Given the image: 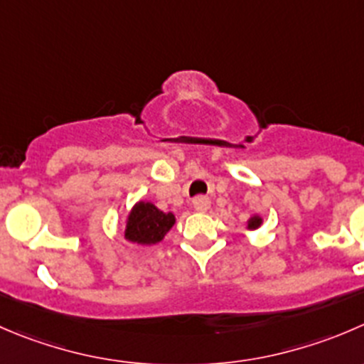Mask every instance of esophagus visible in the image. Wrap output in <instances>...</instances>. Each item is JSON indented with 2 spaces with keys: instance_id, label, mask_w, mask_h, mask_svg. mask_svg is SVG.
<instances>
[{
  "instance_id": "obj_1",
  "label": "esophagus",
  "mask_w": 364,
  "mask_h": 364,
  "mask_svg": "<svg viewBox=\"0 0 364 364\" xmlns=\"http://www.w3.org/2000/svg\"><path fill=\"white\" fill-rule=\"evenodd\" d=\"M192 204L197 211H208L211 206V200L208 199L206 196H197L196 199L192 200Z\"/></svg>"
}]
</instances>
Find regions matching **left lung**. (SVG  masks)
Wrapping results in <instances>:
<instances>
[{
	"label": "left lung",
	"mask_w": 364,
	"mask_h": 364,
	"mask_svg": "<svg viewBox=\"0 0 364 364\" xmlns=\"http://www.w3.org/2000/svg\"><path fill=\"white\" fill-rule=\"evenodd\" d=\"M261 222H263V218L259 215H254V217H250L247 220V229H257L261 225Z\"/></svg>",
	"instance_id": "8db88e82"
}]
</instances>
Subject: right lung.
<instances>
[{"mask_svg": "<svg viewBox=\"0 0 364 364\" xmlns=\"http://www.w3.org/2000/svg\"><path fill=\"white\" fill-rule=\"evenodd\" d=\"M174 222L176 217L172 213H164L153 203L140 200L129 211L124 238L132 243H139V245H154L164 240Z\"/></svg>", "mask_w": 364, "mask_h": 364, "instance_id": "right-lung-1", "label": "right lung"}]
</instances>
